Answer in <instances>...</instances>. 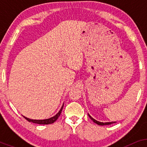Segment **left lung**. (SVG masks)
I'll use <instances>...</instances> for the list:
<instances>
[{
  "label": "left lung",
  "mask_w": 147,
  "mask_h": 147,
  "mask_svg": "<svg viewBox=\"0 0 147 147\" xmlns=\"http://www.w3.org/2000/svg\"><path fill=\"white\" fill-rule=\"evenodd\" d=\"M88 116H89V117L90 119H91L92 121L94 122H95L96 124H98V125H100V126H104V125H109V124H113V123H115L116 122H99V121H97V120L94 119L89 114H88Z\"/></svg>",
  "instance_id": "obj_1"
}]
</instances>
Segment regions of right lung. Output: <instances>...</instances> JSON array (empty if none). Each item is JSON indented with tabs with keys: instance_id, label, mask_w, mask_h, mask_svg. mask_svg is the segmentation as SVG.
<instances>
[{
	"instance_id": "1",
	"label": "right lung",
	"mask_w": 147,
	"mask_h": 147,
	"mask_svg": "<svg viewBox=\"0 0 147 147\" xmlns=\"http://www.w3.org/2000/svg\"><path fill=\"white\" fill-rule=\"evenodd\" d=\"M63 105L61 106V109L59 112H58V113L57 114H55V116H53V117L50 118H48V119H45V120H33V119H30V118H28L27 117H25V116H23V117L25 118L26 120H27V121H29L30 122H33V123L35 124H52L54 122H55L56 120L58 118H59V116H60V114L61 113V111H62V109H63Z\"/></svg>"
}]
</instances>
